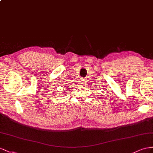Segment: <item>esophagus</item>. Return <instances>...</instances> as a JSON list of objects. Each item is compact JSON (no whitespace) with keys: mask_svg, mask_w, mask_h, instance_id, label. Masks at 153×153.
<instances>
[{"mask_svg":"<svg viewBox=\"0 0 153 153\" xmlns=\"http://www.w3.org/2000/svg\"><path fill=\"white\" fill-rule=\"evenodd\" d=\"M82 81H85V80H82ZM82 82H83V83H84V81H82ZM82 84H83V83H82Z\"/></svg>","mask_w":153,"mask_h":153,"instance_id":"esophagus-1","label":"esophagus"}]
</instances>
